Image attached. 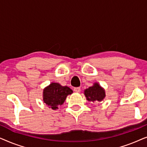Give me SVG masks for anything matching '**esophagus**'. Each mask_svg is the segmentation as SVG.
Wrapping results in <instances>:
<instances>
[{
	"mask_svg": "<svg viewBox=\"0 0 147 147\" xmlns=\"http://www.w3.org/2000/svg\"><path fill=\"white\" fill-rule=\"evenodd\" d=\"M74 92H77V93H80V91H81V88H78H78H74Z\"/></svg>",
	"mask_w": 147,
	"mask_h": 147,
	"instance_id": "obj_1",
	"label": "esophagus"
}]
</instances>
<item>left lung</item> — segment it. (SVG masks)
<instances>
[{
    "mask_svg": "<svg viewBox=\"0 0 147 147\" xmlns=\"http://www.w3.org/2000/svg\"><path fill=\"white\" fill-rule=\"evenodd\" d=\"M84 94L87 100L93 103L102 102L106 97L105 90L98 82H95L93 86L84 90Z\"/></svg>",
    "mask_w": 147,
    "mask_h": 147,
    "instance_id": "1",
    "label": "left lung"
}]
</instances>
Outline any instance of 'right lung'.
<instances>
[{
    "label": "right lung",
    "instance_id": "right-lung-1",
    "mask_svg": "<svg viewBox=\"0 0 147 147\" xmlns=\"http://www.w3.org/2000/svg\"><path fill=\"white\" fill-rule=\"evenodd\" d=\"M72 93V90L67 86L51 82L43 89V100L48 107L55 110L58 109V106H61L67 96Z\"/></svg>",
    "mask_w": 147,
    "mask_h": 147
}]
</instances>
